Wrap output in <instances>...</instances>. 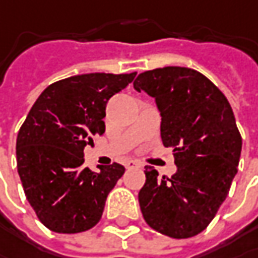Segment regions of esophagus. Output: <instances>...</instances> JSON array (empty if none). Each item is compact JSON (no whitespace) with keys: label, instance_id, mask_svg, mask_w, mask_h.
I'll return each mask as SVG.
<instances>
[{"label":"esophagus","instance_id":"obj_1","mask_svg":"<svg viewBox=\"0 0 258 258\" xmlns=\"http://www.w3.org/2000/svg\"><path fill=\"white\" fill-rule=\"evenodd\" d=\"M125 167L127 169H137V167H141V164L137 160H127L125 162Z\"/></svg>","mask_w":258,"mask_h":258}]
</instances>
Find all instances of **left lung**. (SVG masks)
<instances>
[{
    "label": "left lung",
    "instance_id": "8db88e82",
    "mask_svg": "<svg viewBox=\"0 0 258 258\" xmlns=\"http://www.w3.org/2000/svg\"><path fill=\"white\" fill-rule=\"evenodd\" d=\"M136 91L154 98L164 147L177 170L159 177L146 166L139 192L141 214L153 230L172 238L202 232L225 201L238 170L240 131L228 99L207 76L180 66L140 73Z\"/></svg>",
    "mask_w": 258,
    "mask_h": 258
}]
</instances>
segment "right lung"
I'll list each match as a JSON object with an SVG mask.
<instances>
[{"label":"right lung","mask_w":258,"mask_h":258,"mask_svg":"<svg viewBox=\"0 0 258 258\" xmlns=\"http://www.w3.org/2000/svg\"><path fill=\"white\" fill-rule=\"evenodd\" d=\"M137 73H85L47 86L17 136V170L26 198L44 227L59 234L91 230L108 194L124 174L112 163L95 173L84 167V149L104 134L109 98Z\"/></svg>","instance_id":"obj_1"}]
</instances>
